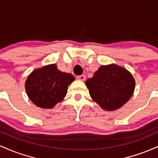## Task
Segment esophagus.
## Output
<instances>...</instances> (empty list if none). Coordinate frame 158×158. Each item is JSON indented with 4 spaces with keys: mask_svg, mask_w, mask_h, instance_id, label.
Wrapping results in <instances>:
<instances>
[{
    "mask_svg": "<svg viewBox=\"0 0 158 158\" xmlns=\"http://www.w3.org/2000/svg\"><path fill=\"white\" fill-rule=\"evenodd\" d=\"M77 79L78 80H80V81H85L86 77H85V75H81V76H77Z\"/></svg>",
    "mask_w": 158,
    "mask_h": 158,
    "instance_id": "esophagus-1",
    "label": "esophagus"
}]
</instances>
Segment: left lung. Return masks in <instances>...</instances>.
I'll return each mask as SVG.
<instances>
[{"label": "left lung", "mask_w": 158, "mask_h": 158, "mask_svg": "<svg viewBox=\"0 0 158 158\" xmlns=\"http://www.w3.org/2000/svg\"><path fill=\"white\" fill-rule=\"evenodd\" d=\"M85 85L94 102L102 109L114 110L129 100L135 81L126 69L112 64L101 66Z\"/></svg>", "instance_id": "left-lung-1"}]
</instances>
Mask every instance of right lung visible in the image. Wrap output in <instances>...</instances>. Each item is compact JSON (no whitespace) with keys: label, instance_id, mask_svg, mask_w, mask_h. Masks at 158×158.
<instances>
[{"label":"right lung","instance_id":"add662e5","mask_svg":"<svg viewBox=\"0 0 158 158\" xmlns=\"http://www.w3.org/2000/svg\"><path fill=\"white\" fill-rule=\"evenodd\" d=\"M74 80L73 75L63 73L52 64L33 70L27 79L25 88L36 106L52 108L65 97L68 85Z\"/></svg>","mask_w":158,"mask_h":158}]
</instances>
